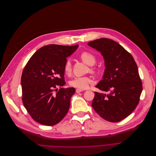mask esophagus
Here are the masks:
<instances>
[{
  "label": "esophagus",
  "instance_id": "esophagus-1",
  "mask_svg": "<svg viewBox=\"0 0 156 156\" xmlns=\"http://www.w3.org/2000/svg\"><path fill=\"white\" fill-rule=\"evenodd\" d=\"M83 91V90L78 89V88H77V89H76V93H80V92H81V91Z\"/></svg>",
  "mask_w": 156,
  "mask_h": 156
}]
</instances>
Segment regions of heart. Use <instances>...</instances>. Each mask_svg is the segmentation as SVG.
Returning <instances> with one entry per match:
<instances>
[{
    "label": "heart",
    "mask_w": 156,
    "mask_h": 156,
    "mask_svg": "<svg viewBox=\"0 0 156 156\" xmlns=\"http://www.w3.org/2000/svg\"><path fill=\"white\" fill-rule=\"evenodd\" d=\"M80 59L83 61V62L88 65V66H93L97 61V58L95 56L88 51H84L82 52L80 55ZM90 71L91 73H95V69L94 68L91 67L90 68ZM64 71L65 74L67 75H70L72 71V66L71 61L69 59L66 60L65 63L64 65ZM91 82V79L87 76H82V77H76L73 79L70 82L69 84L71 86L77 88L78 89H86L89 87L90 83Z\"/></svg>",
    "instance_id": "1"
}]
</instances>
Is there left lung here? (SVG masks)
Masks as SVG:
<instances>
[{
    "mask_svg": "<svg viewBox=\"0 0 156 156\" xmlns=\"http://www.w3.org/2000/svg\"><path fill=\"white\" fill-rule=\"evenodd\" d=\"M88 45L103 56L106 68L95 87L108 93L95 91L91 106L104 119L118 122L131 114L140 101L143 86L136 63L131 54L110 39L101 38Z\"/></svg>",
    "mask_w": 156,
    "mask_h": 156,
    "instance_id": "1",
    "label": "left lung"
}]
</instances>
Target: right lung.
Listing matches in <instances>:
<instances>
[{"label":"right lung","instance_id":"right-lung-1","mask_svg":"<svg viewBox=\"0 0 156 156\" xmlns=\"http://www.w3.org/2000/svg\"><path fill=\"white\" fill-rule=\"evenodd\" d=\"M79 45L50 44L41 47L30 57L21 79L24 106L37 122L56 125L68 113L74 88L65 85L64 65Z\"/></svg>","mask_w":156,"mask_h":156}]
</instances>
